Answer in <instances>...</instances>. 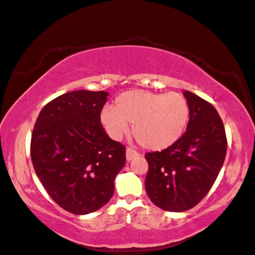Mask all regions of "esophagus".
I'll return each mask as SVG.
<instances>
[{"instance_id": "esophagus-1", "label": "esophagus", "mask_w": 255, "mask_h": 255, "mask_svg": "<svg viewBox=\"0 0 255 255\" xmlns=\"http://www.w3.org/2000/svg\"><path fill=\"white\" fill-rule=\"evenodd\" d=\"M139 155V153H138V151L137 150H134L133 148H127V150H126V158H127V160L128 161H130V160H132L133 158H136V156H138Z\"/></svg>"}]
</instances>
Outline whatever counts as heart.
I'll list each match as a JSON object with an SVG mask.
<instances>
[{
    "label": "heart",
    "instance_id": "b5f03b06",
    "mask_svg": "<svg viewBox=\"0 0 255 255\" xmlns=\"http://www.w3.org/2000/svg\"><path fill=\"white\" fill-rule=\"evenodd\" d=\"M189 105L178 93H153L142 90L124 92L101 113V123L113 139H121L132 125L138 143L149 150L174 144L185 131Z\"/></svg>",
    "mask_w": 255,
    "mask_h": 255
}]
</instances>
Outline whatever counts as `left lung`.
<instances>
[{
  "instance_id": "obj_1",
  "label": "left lung",
  "mask_w": 255,
  "mask_h": 255,
  "mask_svg": "<svg viewBox=\"0 0 255 255\" xmlns=\"http://www.w3.org/2000/svg\"><path fill=\"white\" fill-rule=\"evenodd\" d=\"M184 96L189 105L186 131L166 149L145 153V191L151 202L167 211L196 206L213 187L227 152L224 123L216 108L192 92Z\"/></svg>"
}]
</instances>
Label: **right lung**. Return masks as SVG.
Segmentation results:
<instances>
[{
    "label": "right lung",
    "mask_w": 255,
    "mask_h": 255,
    "mask_svg": "<svg viewBox=\"0 0 255 255\" xmlns=\"http://www.w3.org/2000/svg\"><path fill=\"white\" fill-rule=\"evenodd\" d=\"M108 93L73 91L40 111L31 132L30 156L49 196L74 215L110 202L114 178L126 163V147L108 137L101 113Z\"/></svg>",
    "instance_id": "1"
}]
</instances>
